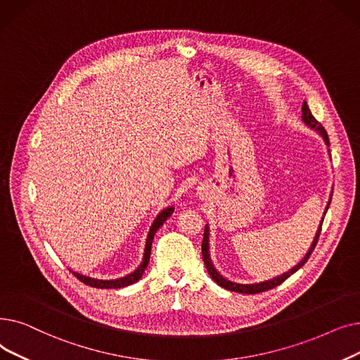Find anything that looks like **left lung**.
Segmentation results:
<instances>
[{
  "mask_svg": "<svg viewBox=\"0 0 360 360\" xmlns=\"http://www.w3.org/2000/svg\"><path fill=\"white\" fill-rule=\"evenodd\" d=\"M302 112H303V115H302V120L303 122L309 126L311 129H315L322 138H323V141H325V143H327L328 146H330V139H328V134H327V130L323 129V126L318 122V120L312 115V112H311V110H309V107H307V104H306V101L303 102V107H302ZM330 205V203H328ZM327 210H328V207H327ZM322 222H323V219H322ZM322 222H321V226H319V230H318V233H316V236H315V240H314V243H312V246H311V249H309V252L306 253V256L304 258L295 266V268H292L290 269L288 272H284V274H281V276H278V277H276V278H272V280H268V281H264V283H256V284H238V283H233V281H229V280H226L224 277L221 276V274H218L217 272V269L214 268V265H212V262H211V259H210V250H208V233H210V230H208V226L205 227V231H203V240H202V258H203V262H205V266H207V269H208V274L211 276V278L218 284V285H221V287H224L226 290H230V292H237V293H246V295H255V293H262V292H266V290H271V288H274V287H277V285H280L281 283H284L290 276H292V274H295L297 269H300L304 264H306V261L309 259V256H311V253L314 252V249H315V246H316V243H318V238H319V234H321V230H322Z\"/></svg>",
  "mask_w": 360,
  "mask_h": 360,
  "instance_id": "8db88e82",
  "label": "left lung"
}]
</instances>
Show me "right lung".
<instances>
[{
	"label": "right lung",
	"mask_w": 360,
	"mask_h": 360,
	"mask_svg": "<svg viewBox=\"0 0 360 360\" xmlns=\"http://www.w3.org/2000/svg\"><path fill=\"white\" fill-rule=\"evenodd\" d=\"M174 208H167L164 210L157 218L155 221H153V224L149 230V234H148V238H146V246H145V255H143V261L141 264V266L136 269L134 272L129 274V276L123 277V278H117V280H95V278H91V277H86V276H82V274H77V272H73V276L80 280L82 283H84L86 285H91V287H96V288H122V287H126V285H130L133 283L138 281L142 274L145 272L148 264H149V256H150V248H152V240H153V236H155L157 230L162 226V222L173 214Z\"/></svg>",
	"instance_id": "obj_1"
}]
</instances>
